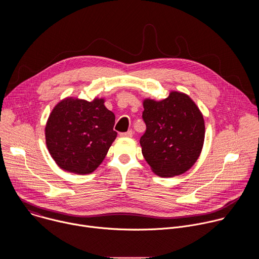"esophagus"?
Here are the masks:
<instances>
[{
    "label": "esophagus",
    "instance_id": "1",
    "mask_svg": "<svg viewBox=\"0 0 259 259\" xmlns=\"http://www.w3.org/2000/svg\"><path fill=\"white\" fill-rule=\"evenodd\" d=\"M120 135H121L122 137H132L133 132H132V130H129V131H127V132H125V133H121Z\"/></svg>",
    "mask_w": 259,
    "mask_h": 259
}]
</instances>
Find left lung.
Returning a JSON list of instances; mask_svg holds the SVG:
<instances>
[{
	"label": "left lung",
	"instance_id": "obj_1",
	"mask_svg": "<svg viewBox=\"0 0 259 259\" xmlns=\"http://www.w3.org/2000/svg\"><path fill=\"white\" fill-rule=\"evenodd\" d=\"M146 131L140 138L142 155L161 177L186 173L199 159L205 139L203 114L186 93L171 91L167 98L142 101Z\"/></svg>",
	"mask_w": 259,
	"mask_h": 259
}]
</instances>
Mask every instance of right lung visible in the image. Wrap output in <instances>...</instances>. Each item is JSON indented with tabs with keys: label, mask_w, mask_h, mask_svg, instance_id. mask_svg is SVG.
I'll return each mask as SVG.
<instances>
[{
	"label": "right lung",
	"mask_w": 259,
	"mask_h": 259,
	"mask_svg": "<svg viewBox=\"0 0 259 259\" xmlns=\"http://www.w3.org/2000/svg\"><path fill=\"white\" fill-rule=\"evenodd\" d=\"M104 98L66 97L52 109L45 127L46 145L57 166L70 173H92L117 137L116 117Z\"/></svg>",
	"instance_id": "add662e5"
}]
</instances>
